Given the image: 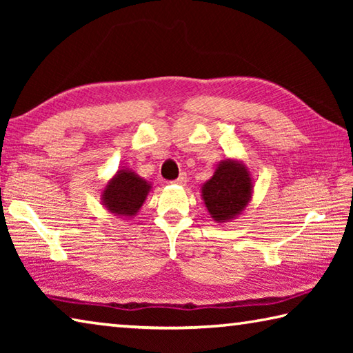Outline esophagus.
<instances>
[{"label": "esophagus", "mask_w": 353, "mask_h": 353, "mask_svg": "<svg viewBox=\"0 0 353 353\" xmlns=\"http://www.w3.org/2000/svg\"><path fill=\"white\" fill-rule=\"evenodd\" d=\"M177 185H185V183H187V174H181V176H179L177 179H176V181H174Z\"/></svg>", "instance_id": "1"}]
</instances>
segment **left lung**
Here are the masks:
<instances>
[{
	"mask_svg": "<svg viewBox=\"0 0 353 353\" xmlns=\"http://www.w3.org/2000/svg\"><path fill=\"white\" fill-rule=\"evenodd\" d=\"M254 179L241 160L225 159L201 187V198L208 214L219 224L236 219L250 204Z\"/></svg>",
	"mask_w": 353,
	"mask_h": 353,
	"instance_id": "obj_1",
	"label": "left lung"
}]
</instances>
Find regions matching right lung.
Returning <instances> with one entry per match:
<instances>
[{
	"label": "right lung",
	"mask_w": 353,
	"mask_h": 353,
	"mask_svg": "<svg viewBox=\"0 0 353 353\" xmlns=\"http://www.w3.org/2000/svg\"><path fill=\"white\" fill-rule=\"evenodd\" d=\"M151 190V182L123 166L107 181L101 191V202L105 210L115 216L132 219L140 212Z\"/></svg>",
	"instance_id": "add662e5"
}]
</instances>
